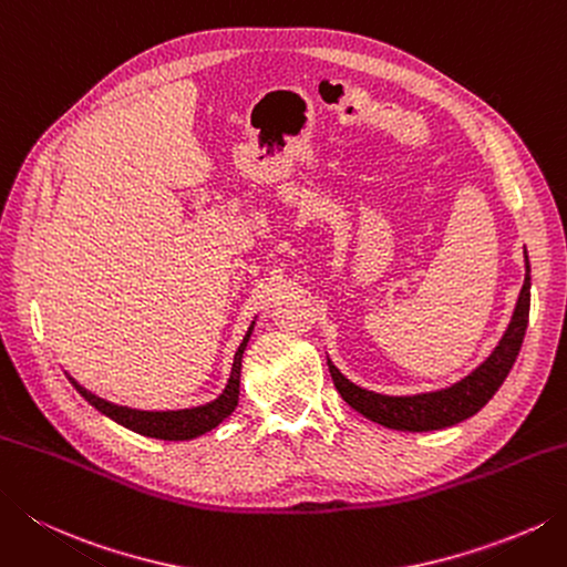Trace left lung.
<instances>
[{"label": "left lung", "mask_w": 567, "mask_h": 567, "mask_svg": "<svg viewBox=\"0 0 567 567\" xmlns=\"http://www.w3.org/2000/svg\"><path fill=\"white\" fill-rule=\"evenodd\" d=\"M526 258V277L524 287H520L518 302L514 307L512 321L504 331V337L498 339L496 349L482 361L472 373L464 375L457 383H452L442 391L417 393V395H383L369 391L351 383L334 363H329V373L334 379L337 391L341 393L353 410H359L363 417L373 420L383 427L391 430H405V432H427V430H442L452 427L480 413V410L492 401L494 393L506 381L508 371L520 351V343L526 337L528 327V309H530V265L528 255L524 248Z\"/></svg>", "instance_id": "8db88e82"}]
</instances>
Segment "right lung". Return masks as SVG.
Here are the masks:
<instances>
[{
	"instance_id": "1",
	"label": "right lung",
	"mask_w": 567,
	"mask_h": 567,
	"mask_svg": "<svg viewBox=\"0 0 567 567\" xmlns=\"http://www.w3.org/2000/svg\"><path fill=\"white\" fill-rule=\"evenodd\" d=\"M255 319H258V317H255ZM255 319H252V324L248 327L246 337H243L236 357H233V365H230V375H228L226 388L220 391L218 398H214V401L206 403V405L182 408V410H135V408H127V405L110 403V401H105V398L85 391V388L78 383L75 379H71V375H69V381L75 385V391L81 393L95 410H100V413H103L105 417L115 420L117 425L137 432V435L154 437V440H169V442L202 437V435H206V432H210V430L224 423V420L238 405L243 353H246V347H248V341L252 337Z\"/></svg>"
}]
</instances>
